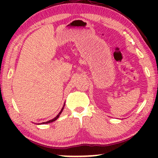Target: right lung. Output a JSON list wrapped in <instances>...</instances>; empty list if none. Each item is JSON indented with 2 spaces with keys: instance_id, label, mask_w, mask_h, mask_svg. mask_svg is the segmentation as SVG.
<instances>
[{
  "instance_id": "1",
  "label": "right lung",
  "mask_w": 158,
  "mask_h": 158,
  "mask_svg": "<svg viewBox=\"0 0 158 158\" xmlns=\"http://www.w3.org/2000/svg\"><path fill=\"white\" fill-rule=\"evenodd\" d=\"M64 105L65 104H64V106H63V107H62V108H61V110H60V112H59V114H58V115L56 116V117H54L53 119H50V120H49V121H47V122H44V123H38V125H41V124H48V123H52V122H54V121L55 120H56V119H57L58 118H59V116H60V114H61V112L63 111V110H64Z\"/></svg>"
}]
</instances>
